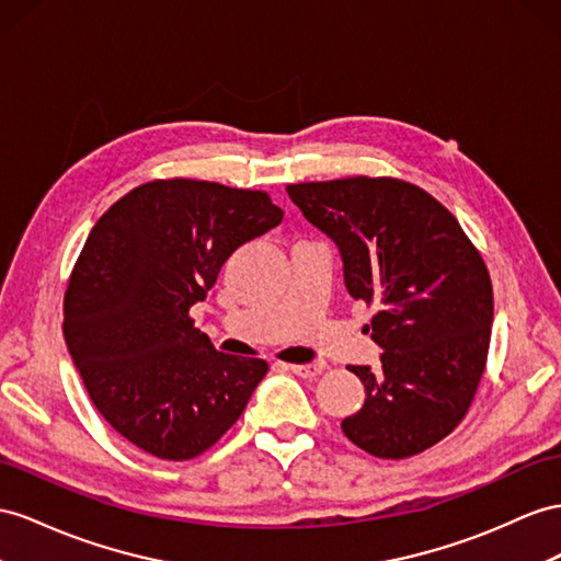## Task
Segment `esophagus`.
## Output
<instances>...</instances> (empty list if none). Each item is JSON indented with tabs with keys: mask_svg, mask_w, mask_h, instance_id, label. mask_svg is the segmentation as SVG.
<instances>
[{
	"mask_svg": "<svg viewBox=\"0 0 561 561\" xmlns=\"http://www.w3.org/2000/svg\"><path fill=\"white\" fill-rule=\"evenodd\" d=\"M324 367L327 365L322 360H318V363H306V365H291V371L304 379H314L318 375H322Z\"/></svg>",
	"mask_w": 561,
	"mask_h": 561,
	"instance_id": "obj_1",
	"label": "esophagus"
}]
</instances>
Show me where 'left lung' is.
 Masks as SVG:
<instances>
[{
    "label": "left lung",
    "instance_id": "left-lung-1",
    "mask_svg": "<svg viewBox=\"0 0 561 561\" xmlns=\"http://www.w3.org/2000/svg\"><path fill=\"white\" fill-rule=\"evenodd\" d=\"M286 192L336 241L348 294L377 308L381 369L348 367L367 398L343 434L381 459L428 450L465 420L485 371L493 284L481 251L440 201L405 180L355 175Z\"/></svg>",
    "mask_w": 561,
    "mask_h": 561
}]
</instances>
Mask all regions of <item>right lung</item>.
I'll return each instance as SVG.
<instances>
[{
  "label": "right lung",
  "mask_w": 561,
  "mask_h": 561,
  "mask_svg": "<svg viewBox=\"0 0 561 561\" xmlns=\"http://www.w3.org/2000/svg\"><path fill=\"white\" fill-rule=\"evenodd\" d=\"M282 215L263 190L170 178L135 186L92 227L64 294V339L99 414L139 450L206 453L267 375L261 357L215 351L190 310Z\"/></svg>",
  "instance_id": "right-lung-1"
}]
</instances>
